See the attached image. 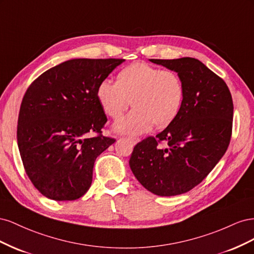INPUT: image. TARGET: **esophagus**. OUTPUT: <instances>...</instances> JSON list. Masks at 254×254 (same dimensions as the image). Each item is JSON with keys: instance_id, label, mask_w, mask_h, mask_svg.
Masks as SVG:
<instances>
[{"instance_id": "1", "label": "esophagus", "mask_w": 254, "mask_h": 254, "mask_svg": "<svg viewBox=\"0 0 254 254\" xmlns=\"http://www.w3.org/2000/svg\"><path fill=\"white\" fill-rule=\"evenodd\" d=\"M126 140L127 141H129L130 143H132V144H136L137 142H139L140 141V139H139V137H132V136H128V137H126Z\"/></svg>"}]
</instances>
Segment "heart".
<instances>
[{"label": "heart", "instance_id": "b5f03b06", "mask_svg": "<svg viewBox=\"0 0 254 254\" xmlns=\"http://www.w3.org/2000/svg\"><path fill=\"white\" fill-rule=\"evenodd\" d=\"M97 98L112 119L122 117L132 101L134 109L114 128L122 133L140 134L153 125L164 128L176 119L184 101V84L175 71L137 61L123 68L117 81L99 82Z\"/></svg>", "mask_w": 254, "mask_h": 254}]
</instances>
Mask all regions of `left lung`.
<instances>
[{
	"mask_svg": "<svg viewBox=\"0 0 254 254\" xmlns=\"http://www.w3.org/2000/svg\"><path fill=\"white\" fill-rule=\"evenodd\" d=\"M149 60L179 74L184 101L162 132L134 146L129 165L146 190L176 196L198 186L225 155L232 134V96L224 79L198 59Z\"/></svg>",
	"mask_w": 254,
	"mask_h": 254,
	"instance_id": "left-lung-1",
	"label": "left lung"
}]
</instances>
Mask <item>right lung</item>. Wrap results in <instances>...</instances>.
<instances>
[{"mask_svg":"<svg viewBox=\"0 0 254 254\" xmlns=\"http://www.w3.org/2000/svg\"><path fill=\"white\" fill-rule=\"evenodd\" d=\"M125 59H71L35 79L22 99L17 139L28 178L56 201L75 200L92 183L96 158L115 142L102 134L107 117L99 82ZM94 132L96 136L88 137Z\"/></svg>","mask_w":254,"mask_h":254,"instance_id":"obj_1","label":"right lung"}]
</instances>
